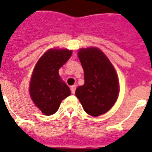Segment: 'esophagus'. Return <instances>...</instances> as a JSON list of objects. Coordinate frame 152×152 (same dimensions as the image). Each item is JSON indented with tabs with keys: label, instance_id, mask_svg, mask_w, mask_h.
Wrapping results in <instances>:
<instances>
[{
	"label": "esophagus",
	"instance_id": "34e87169",
	"mask_svg": "<svg viewBox=\"0 0 152 152\" xmlns=\"http://www.w3.org/2000/svg\"><path fill=\"white\" fill-rule=\"evenodd\" d=\"M76 85H72L71 87V92L72 93V94H74V93H75V91H76Z\"/></svg>",
	"mask_w": 152,
	"mask_h": 152
}]
</instances>
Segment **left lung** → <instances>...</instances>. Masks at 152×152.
Listing matches in <instances>:
<instances>
[{
    "mask_svg": "<svg viewBox=\"0 0 152 152\" xmlns=\"http://www.w3.org/2000/svg\"><path fill=\"white\" fill-rule=\"evenodd\" d=\"M78 55L84 72V84L76 88V96L86 113L97 117L107 112L118 98L117 73L99 49H81Z\"/></svg>",
    "mask_w": 152,
    "mask_h": 152,
    "instance_id": "1",
    "label": "left lung"
}]
</instances>
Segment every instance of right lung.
Returning a JSON list of instances; mask_svg holds the SVG:
<instances>
[{"label": "right lung", "mask_w": 152, "mask_h": 152, "mask_svg": "<svg viewBox=\"0 0 152 152\" xmlns=\"http://www.w3.org/2000/svg\"><path fill=\"white\" fill-rule=\"evenodd\" d=\"M71 55L69 50H50L35 65L30 83V95L45 115L56 113L62 100L71 94L58 73Z\"/></svg>", "instance_id": "right-lung-1"}]
</instances>
